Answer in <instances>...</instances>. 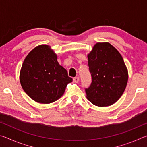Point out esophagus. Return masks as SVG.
<instances>
[{
	"mask_svg": "<svg viewBox=\"0 0 147 147\" xmlns=\"http://www.w3.org/2000/svg\"><path fill=\"white\" fill-rule=\"evenodd\" d=\"M79 81V78L78 77H74L73 78V82L74 83H78Z\"/></svg>",
	"mask_w": 147,
	"mask_h": 147,
	"instance_id": "obj_1",
	"label": "esophagus"
}]
</instances>
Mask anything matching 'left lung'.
Masks as SVG:
<instances>
[{"label":"left lung","mask_w":147,"mask_h":147,"mask_svg":"<svg viewBox=\"0 0 147 147\" xmlns=\"http://www.w3.org/2000/svg\"><path fill=\"white\" fill-rule=\"evenodd\" d=\"M88 58L92 82L85 89L87 98L99 107L116 102L128 82V71L123 57L110 43H97Z\"/></svg>","instance_id":"obj_1"}]
</instances>
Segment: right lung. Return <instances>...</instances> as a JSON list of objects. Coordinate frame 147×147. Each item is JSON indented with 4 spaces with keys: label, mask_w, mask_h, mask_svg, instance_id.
Listing matches in <instances>:
<instances>
[{
    "label": "right lung",
    "mask_w": 147,
    "mask_h": 147,
    "mask_svg": "<svg viewBox=\"0 0 147 147\" xmlns=\"http://www.w3.org/2000/svg\"><path fill=\"white\" fill-rule=\"evenodd\" d=\"M72 81L66 69L58 63L56 54L47 45H41L30 52L20 72L23 90L41 104L58 100Z\"/></svg>",
    "instance_id": "right-lung-1"
}]
</instances>
